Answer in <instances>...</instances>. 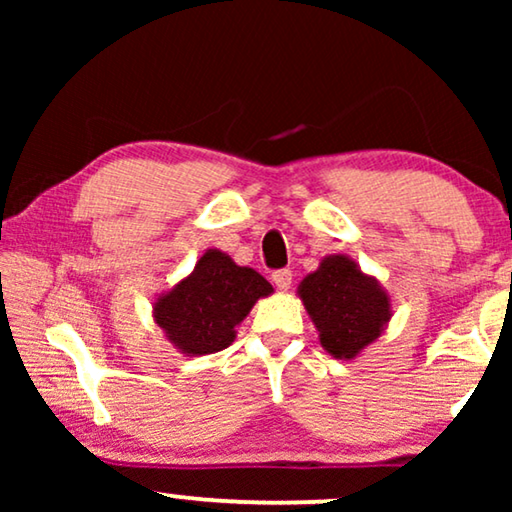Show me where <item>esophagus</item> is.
Here are the masks:
<instances>
[{"mask_svg":"<svg viewBox=\"0 0 512 512\" xmlns=\"http://www.w3.org/2000/svg\"><path fill=\"white\" fill-rule=\"evenodd\" d=\"M272 282H275V286L279 291H286L291 289V282H293V272L289 268L284 270H275L272 272Z\"/></svg>","mask_w":512,"mask_h":512,"instance_id":"obj_1","label":"esophagus"}]
</instances>
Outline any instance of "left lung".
Wrapping results in <instances>:
<instances>
[{"instance_id": "8db88e82", "label": "left lung", "mask_w": 512, "mask_h": 512, "mask_svg": "<svg viewBox=\"0 0 512 512\" xmlns=\"http://www.w3.org/2000/svg\"><path fill=\"white\" fill-rule=\"evenodd\" d=\"M298 298L333 359H356L380 338L394 314L387 289L347 254L321 258L319 268L298 284Z\"/></svg>"}]
</instances>
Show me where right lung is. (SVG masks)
Returning a JSON list of instances; mask_svg holds the SVG:
<instances>
[{
    "label": "right lung",
    "mask_w": 512,
    "mask_h": 512,
    "mask_svg": "<svg viewBox=\"0 0 512 512\" xmlns=\"http://www.w3.org/2000/svg\"><path fill=\"white\" fill-rule=\"evenodd\" d=\"M272 291V284L254 268L237 265L226 251L207 249L191 275L153 300V321L177 352L214 354L233 345L235 326Z\"/></svg>",
    "instance_id": "obj_1"
}]
</instances>
